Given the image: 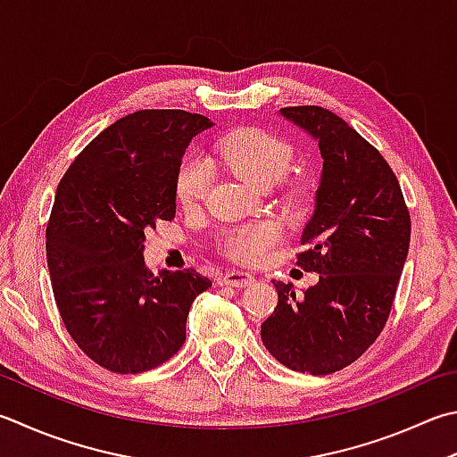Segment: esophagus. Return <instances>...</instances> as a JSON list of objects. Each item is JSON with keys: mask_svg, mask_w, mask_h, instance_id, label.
<instances>
[{"mask_svg": "<svg viewBox=\"0 0 457 457\" xmlns=\"http://www.w3.org/2000/svg\"><path fill=\"white\" fill-rule=\"evenodd\" d=\"M254 282V277L251 272H243V270H230L227 272L225 277L220 278L222 287H235V288H245V287H251Z\"/></svg>", "mask_w": 457, "mask_h": 457, "instance_id": "34e87169", "label": "esophagus"}]
</instances>
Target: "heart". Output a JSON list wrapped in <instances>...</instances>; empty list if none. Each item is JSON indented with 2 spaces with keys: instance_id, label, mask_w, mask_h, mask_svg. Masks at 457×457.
<instances>
[{
  "instance_id": "1",
  "label": "heart",
  "mask_w": 457,
  "mask_h": 457,
  "mask_svg": "<svg viewBox=\"0 0 457 457\" xmlns=\"http://www.w3.org/2000/svg\"><path fill=\"white\" fill-rule=\"evenodd\" d=\"M217 159L232 173L245 179L253 187L264 188L287 175L292 162L290 145L280 137L261 129H240L219 143ZM211 185V169L201 157H187L177 173V199L193 209L204 201ZM280 230L272 222L237 227L225 232L222 248L238 262L256 264L269 258L277 246Z\"/></svg>"
}]
</instances>
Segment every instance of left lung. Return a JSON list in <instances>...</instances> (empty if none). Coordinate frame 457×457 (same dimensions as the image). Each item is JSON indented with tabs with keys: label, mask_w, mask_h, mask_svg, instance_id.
Returning <instances> with one entry per match:
<instances>
[{
	"label": "left lung",
	"mask_w": 457,
	"mask_h": 457,
	"mask_svg": "<svg viewBox=\"0 0 457 457\" xmlns=\"http://www.w3.org/2000/svg\"><path fill=\"white\" fill-rule=\"evenodd\" d=\"M280 115L318 143L314 212L298 266L318 282L296 296L274 280L278 304L261 326L266 350L290 370L324 376L354 362L384 330L410 248V212L398 179L362 135L332 111L303 105Z\"/></svg>",
	"instance_id": "left-lung-1"
}]
</instances>
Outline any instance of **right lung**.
<instances>
[{
    "mask_svg": "<svg viewBox=\"0 0 457 457\" xmlns=\"http://www.w3.org/2000/svg\"><path fill=\"white\" fill-rule=\"evenodd\" d=\"M209 119L145 109L101 131L67 169L47 225V266L67 332L117 374L157 368L187 338L193 300L211 280L143 258L145 230L175 219L177 173Z\"/></svg>",
    "mask_w": 457,
    "mask_h": 457,
    "instance_id": "1",
    "label": "right lung"
}]
</instances>
